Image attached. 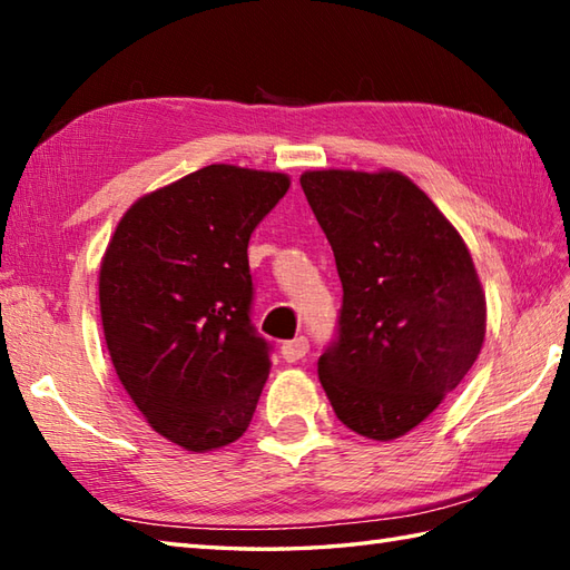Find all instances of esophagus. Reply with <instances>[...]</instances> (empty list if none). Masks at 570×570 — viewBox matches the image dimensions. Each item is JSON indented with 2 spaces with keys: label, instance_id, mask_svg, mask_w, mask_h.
<instances>
[{
  "label": "esophagus",
  "instance_id": "1",
  "mask_svg": "<svg viewBox=\"0 0 570 570\" xmlns=\"http://www.w3.org/2000/svg\"><path fill=\"white\" fill-rule=\"evenodd\" d=\"M306 353H308V341L304 335H298V337H294V341H286L282 345V357L286 362H296V360L304 357Z\"/></svg>",
  "mask_w": 570,
  "mask_h": 570
}]
</instances>
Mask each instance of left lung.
Masks as SVG:
<instances>
[{"mask_svg": "<svg viewBox=\"0 0 570 570\" xmlns=\"http://www.w3.org/2000/svg\"><path fill=\"white\" fill-rule=\"evenodd\" d=\"M301 188L343 282L321 384L350 431L394 441L429 419L480 355L488 304L475 264L404 174L323 168L301 176Z\"/></svg>", "mask_w": 570, "mask_h": 570, "instance_id": "left-lung-1", "label": "left lung"}]
</instances>
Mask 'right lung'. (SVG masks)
I'll use <instances>...</instances> for the list:
<instances>
[{"label":"right lung","instance_id":"add662e5","mask_svg":"<svg viewBox=\"0 0 570 570\" xmlns=\"http://www.w3.org/2000/svg\"><path fill=\"white\" fill-rule=\"evenodd\" d=\"M292 178L210 164L129 205L100 262L102 333L149 426L190 453L235 443L269 377L249 323V235Z\"/></svg>","mask_w":570,"mask_h":570}]
</instances>
